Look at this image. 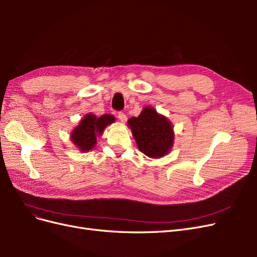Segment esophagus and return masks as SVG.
I'll list each match as a JSON object with an SVG mask.
<instances>
[{
  "label": "esophagus",
  "mask_w": 257,
  "mask_h": 257,
  "mask_svg": "<svg viewBox=\"0 0 257 257\" xmlns=\"http://www.w3.org/2000/svg\"><path fill=\"white\" fill-rule=\"evenodd\" d=\"M118 118H119V120L122 122V123H124V122H126V114L124 113V112H119L118 113Z\"/></svg>",
  "instance_id": "obj_1"
}]
</instances>
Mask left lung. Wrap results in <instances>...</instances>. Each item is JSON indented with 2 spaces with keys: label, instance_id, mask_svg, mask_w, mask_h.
I'll return each mask as SVG.
<instances>
[{
  "label": "left lung",
  "instance_id": "1",
  "mask_svg": "<svg viewBox=\"0 0 257 257\" xmlns=\"http://www.w3.org/2000/svg\"><path fill=\"white\" fill-rule=\"evenodd\" d=\"M128 125L138 149L148 157L154 159L164 157L173 146L172 124L154 108L146 107L138 116L128 120Z\"/></svg>",
  "mask_w": 257,
  "mask_h": 257
}]
</instances>
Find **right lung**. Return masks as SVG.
<instances>
[{
	"instance_id": "obj_1",
	"label": "right lung",
	"mask_w": 257,
	"mask_h": 257,
	"mask_svg": "<svg viewBox=\"0 0 257 257\" xmlns=\"http://www.w3.org/2000/svg\"><path fill=\"white\" fill-rule=\"evenodd\" d=\"M113 121L114 116L111 114H104L96 118V115L89 113L72 132V141L80 150L89 151L95 146L97 136L102 135L104 128Z\"/></svg>"
}]
</instances>
